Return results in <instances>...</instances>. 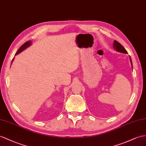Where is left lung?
Segmentation results:
<instances>
[{"label": "left lung", "mask_w": 146, "mask_h": 146, "mask_svg": "<svg viewBox=\"0 0 146 146\" xmlns=\"http://www.w3.org/2000/svg\"><path fill=\"white\" fill-rule=\"evenodd\" d=\"M113 47L115 48L116 50L119 52H121V53H124V54L128 53L125 48H124V47H123L120 43H119L117 40H114ZM130 61H131V65H132V61H131V58H130ZM132 66H133V65H132Z\"/></svg>", "instance_id": "left-lung-1"}]
</instances>
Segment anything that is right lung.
<instances>
[{
	"instance_id": "right-lung-1",
	"label": "right lung",
	"mask_w": 146,
	"mask_h": 146,
	"mask_svg": "<svg viewBox=\"0 0 146 146\" xmlns=\"http://www.w3.org/2000/svg\"><path fill=\"white\" fill-rule=\"evenodd\" d=\"M31 44V40H28V41H27V42H26L25 44H23L22 45V46L20 47L19 49H18V51L17 52V53L15 54V55H17V54H18L19 53H20V52H21V51H23V50H25L26 48H27L28 47H29V46H30ZM13 59L12 60V62H13Z\"/></svg>"
}]
</instances>
